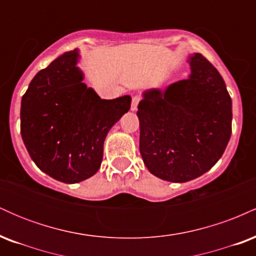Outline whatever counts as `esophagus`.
I'll return each instance as SVG.
<instances>
[{
    "mask_svg": "<svg viewBox=\"0 0 256 256\" xmlns=\"http://www.w3.org/2000/svg\"><path fill=\"white\" fill-rule=\"evenodd\" d=\"M140 95L132 96V102H131V110H137V106H138V104H140Z\"/></svg>",
    "mask_w": 256,
    "mask_h": 256,
    "instance_id": "34e87169",
    "label": "esophagus"
}]
</instances>
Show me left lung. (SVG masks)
Returning a JSON list of instances; mask_svg holds the SVG:
<instances>
[{"label": "left lung", "mask_w": 256, "mask_h": 256, "mask_svg": "<svg viewBox=\"0 0 256 256\" xmlns=\"http://www.w3.org/2000/svg\"><path fill=\"white\" fill-rule=\"evenodd\" d=\"M189 62V78L164 91H146L137 110L144 165L154 176L174 183L212 168L232 130L231 98L218 70L198 52Z\"/></svg>", "instance_id": "8db88e82"}]
</instances>
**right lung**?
I'll return each mask as SVG.
<instances>
[{
	"mask_svg": "<svg viewBox=\"0 0 256 256\" xmlns=\"http://www.w3.org/2000/svg\"><path fill=\"white\" fill-rule=\"evenodd\" d=\"M77 60V50L64 52L40 70L20 110V132L34 162L68 184L98 171L106 136L131 106L130 96L101 100L86 88Z\"/></svg>",
	"mask_w": 256,
	"mask_h": 256,
	"instance_id": "add662e5",
	"label": "right lung"
}]
</instances>
